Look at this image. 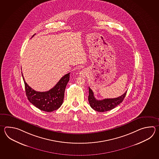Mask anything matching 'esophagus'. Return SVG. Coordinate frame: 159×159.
I'll return each mask as SVG.
<instances>
[{
    "mask_svg": "<svg viewBox=\"0 0 159 159\" xmlns=\"http://www.w3.org/2000/svg\"><path fill=\"white\" fill-rule=\"evenodd\" d=\"M80 74L81 76L85 77L86 75H88V71H87V70H86V69H84L83 70H82V71L80 72Z\"/></svg>",
    "mask_w": 159,
    "mask_h": 159,
    "instance_id": "esophagus-1",
    "label": "esophagus"
}]
</instances>
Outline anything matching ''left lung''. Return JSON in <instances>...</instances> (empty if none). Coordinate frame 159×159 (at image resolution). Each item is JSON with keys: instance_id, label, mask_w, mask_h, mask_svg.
Segmentation results:
<instances>
[{"instance_id": "8db88e82", "label": "left lung", "mask_w": 159, "mask_h": 159, "mask_svg": "<svg viewBox=\"0 0 159 159\" xmlns=\"http://www.w3.org/2000/svg\"><path fill=\"white\" fill-rule=\"evenodd\" d=\"M89 94L88 100L91 108L98 112L107 111L115 108L118 105L122 103L125 97L127 91L118 98H107L103 100H98L95 98L93 91L90 87L89 88Z\"/></svg>"}]
</instances>
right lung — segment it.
<instances>
[{
	"instance_id": "add662e5",
	"label": "right lung",
	"mask_w": 159,
	"mask_h": 159,
	"mask_svg": "<svg viewBox=\"0 0 159 159\" xmlns=\"http://www.w3.org/2000/svg\"><path fill=\"white\" fill-rule=\"evenodd\" d=\"M21 75L25 84L26 95L32 105L46 112L53 111L61 107L64 101L65 90L69 81L70 73L64 75L51 90L45 92L36 91L32 89L25 82L22 72Z\"/></svg>"
}]
</instances>
